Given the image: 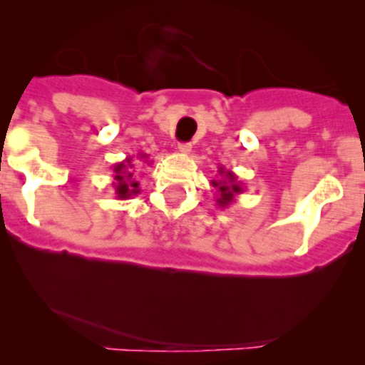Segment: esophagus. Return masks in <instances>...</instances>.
<instances>
[{
    "instance_id": "obj_1",
    "label": "esophagus",
    "mask_w": 365,
    "mask_h": 365,
    "mask_svg": "<svg viewBox=\"0 0 365 365\" xmlns=\"http://www.w3.org/2000/svg\"><path fill=\"white\" fill-rule=\"evenodd\" d=\"M190 150H192V145H190V143H180L178 145V152L183 153V155H189Z\"/></svg>"
}]
</instances>
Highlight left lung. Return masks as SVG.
<instances>
[{
    "label": "left lung",
    "mask_w": 365,
    "mask_h": 365,
    "mask_svg": "<svg viewBox=\"0 0 365 365\" xmlns=\"http://www.w3.org/2000/svg\"><path fill=\"white\" fill-rule=\"evenodd\" d=\"M219 178L212 180V185L215 187L217 190V205L220 208H226L231 203H235L238 194L244 192V187L242 183L237 180V175L233 171H227V169L219 168Z\"/></svg>",
    "instance_id": "left-lung-1"
}]
</instances>
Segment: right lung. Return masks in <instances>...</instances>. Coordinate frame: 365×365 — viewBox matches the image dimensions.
<instances>
[{
	"instance_id": "right-lung-1",
	"label": "right lung",
	"mask_w": 365,
	"mask_h": 365,
	"mask_svg": "<svg viewBox=\"0 0 365 365\" xmlns=\"http://www.w3.org/2000/svg\"><path fill=\"white\" fill-rule=\"evenodd\" d=\"M139 159L146 162L148 155H146V153H139ZM113 185L118 200H128V197L138 196V194L141 192L139 182L134 178V162H132V157H127L123 162H118L113 168Z\"/></svg>"
}]
</instances>
